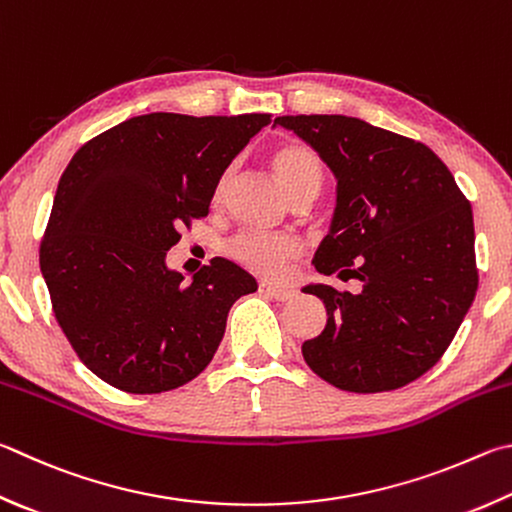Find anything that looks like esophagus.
<instances>
[{
  "instance_id": "obj_1",
  "label": "esophagus",
  "mask_w": 512,
  "mask_h": 512,
  "mask_svg": "<svg viewBox=\"0 0 512 512\" xmlns=\"http://www.w3.org/2000/svg\"><path fill=\"white\" fill-rule=\"evenodd\" d=\"M259 291L271 295L273 300L277 302H286V300H293L295 291L293 288H286V286H275V284H259Z\"/></svg>"
}]
</instances>
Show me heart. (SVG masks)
Wrapping results in <instances>:
<instances>
[{
    "label": "heart",
    "instance_id": "1",
    "mask_svg": "<svg viewBox=\"0 0 512 512\" xmlns=\"http://www.w3.org/2000/svg\"><path fill=\"white\" fill-rule=\"evenodd\" d=\"M271 165L277 176V181L282 183V188L295 197L302 190H315L320 188L322 179V163L309 145L286 141L280 143L271 154ZM232 179V170H226L221 174L217 183L215 197L221 199ZM228 253L232 259H237L241 266H246L248 271L264 277H277L286 262H291L293 257L302 253L300 239L291 235H271V232H241L230 241Z\"/></svg>",
    "mask_w": 512,
    "mask_h": 512
}]
</instances>
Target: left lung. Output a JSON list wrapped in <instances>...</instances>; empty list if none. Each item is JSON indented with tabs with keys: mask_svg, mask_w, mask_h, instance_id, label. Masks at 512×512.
Wrapping results in <instances>:
<instances>
[{
	"mask_svg": "<svg viewBox=\"0 0 512 512\" xmlns=\"http://www.w3.org/2000/svg\"><path fill=\"white\" fill-rule=\"evenodd\" d=\"M336 176L315 271L356 277L360 293L309 284L327 327L302 356L333 387L389 392L432 369L475 300L472 208L430 147L338 114L280 116Z\"/></svg>",
	"mask_w": 512,
	"mask_h": 512,
	"instance_id": "1",
	"label": "left lung"
}]
</instances>
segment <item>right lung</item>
Returning a JSON list of instances; mask_svg holds the SVG:
<instances>
[{"label":"right lung","mask_w":512,"mask_h":512,"mask_svg":"<svg viewBox=\"0 0 512 512\" xmlns=\"http://www.w3.org/2000/svg\"><path fill=\"white\" fill-rule=\"evenodd\" d=\"M271 114L134 116L73 154L40 246L55 320L87 369L129 394L197 378L230 306L257 291L215 257L183 284L165 255L179 228L208 215L221 174Z\"/></svg>","instance_id":"right-lung-1"}]
</instances>
